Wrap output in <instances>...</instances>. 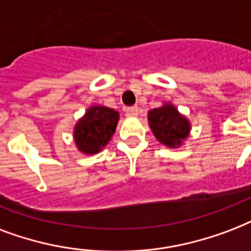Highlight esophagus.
I'll return each mask as SVG.
<instances>
[{
    "label": "esophagus",
    "mask_w": 251,
    "mask_h": 251,
    "mask_svg": "<svg viewBox=\"0 0 251 251\" xmlns=\"http://www.w3.org/2000/svg\"><path fill=\"white\" fill-rule=\"evenodd\" d=\"M126 116L127 117H137L138 116V108L137 106H130L126 109Z\"/></svg>",
    "instance_id": "esophagus-1"
}]
</instances>
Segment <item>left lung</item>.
<instances>
[{
  "label": "left lung",
  "mask_w": 251,
  "mask_h": 251,
  "mask_svg": "<svg viewBox=\"0 0 251 251\" xmlns=\"http://www.w3.org/2000/svg\"><path fill=\"white\" fill-rule=\"evenodd\" d=\"M147 120L155 138L170 149H177L188 138L191 122L171 102L149 110Z\"/></svg>",
  "instance_id": "obj_1"
}]
</instances>
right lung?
<instances>
[{"mask_svg": "<svg viewBox=\"0 0 251 251\" xmlns=\"http://www.w3.org/2000/svg\"><path fill=\"white\" fill-rule=\"evenodd\" d=\"M120 113L104 105L88 108L74 127V139L80 152L93 155L100 152L116 131Z\"/></svg>", "mask_w": 251, "mask_h": 251, "instance_id": "1", "label": "right lung"}]
</instances>
